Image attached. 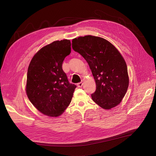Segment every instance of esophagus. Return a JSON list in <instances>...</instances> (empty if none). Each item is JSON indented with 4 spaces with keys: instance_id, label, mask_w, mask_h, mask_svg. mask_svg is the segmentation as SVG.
<instances>
[{
    "instance_id": "obj_1",
    "label": "esophagus",
    "mask_w": 156,
    "mask_h": 156,
    "mask_svg": "<svg viewBox=\"0 0 156 156\" xmlns=\"http://www.w3.org/2000/svg\"><path fill=\"white\" fill-rule=\"evenodd\" d=\"M83 82H80V83H79L78 84H77V86L79 87H81L83 86Z\"/></svg>"
}]
</instances>
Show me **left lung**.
<instances>
[{
    "label": "left lung",
    "instance_id": "1",
    "mask_svg": "<svg viewBox=\"0 0 156 156\" xmlns=\"http://www.w3.org/2000/svg\"><path fill=\"white\" fill-rule=\"evenodd\" d=\"M72 44L91 70L96 85L93 100L106 110L119 104L128 90L129 77L119 51L105 39L92 35L73 39Z\"/></svg>",
    "mask_w": 156,
    "mask_h": 156
}]
</instances>
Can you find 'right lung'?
I'll return each instance as SVG.
<instances>
[{
    "mask_svg": "<svg viewBox=\"0 0 156 156\" xmlns=\"http://www.w3.org/2000/svg\"><path fill=\"white\" fill-rule=\"evenodd\" d=\"M70 53V40L56 41L41 48L30 63L27 94L34 106L44 115L59 116L71 102L77 86L69 83L62 69L64 59Z\"/></svg>",
    "mask_w": 156,
    "mask_h": 156,
    "instance_id": "add662e5",
    "label": "right lung"
}]
</instances>
